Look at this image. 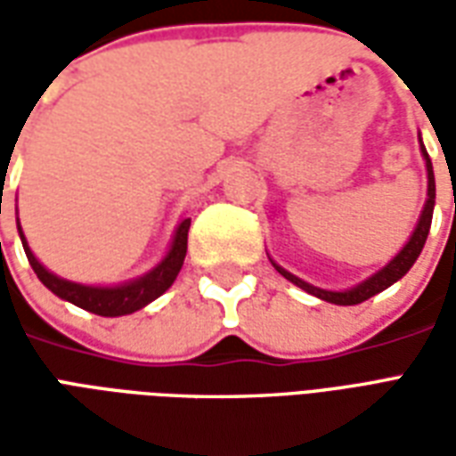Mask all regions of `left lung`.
Returning a JSON list of instances; mask_svg holds the SVG:
<instances>
[{"mask_svg":"<svg viewBox=\"0 0 456 456\" xmlns=\"http://www.w3.org/2000/svg\"><path fill=\"white\" fill-rule=\"evenodd\" d=\"M422 156H425V163H428V202H425V208H422L420 222H418V227H415V232H412L411 241L401 248V254L393 258L388 266L381 268L379 273H373L369 281H363V283H359V286L352 288V290H344V293H332V290H322V288L310 286V283L300 281L297 276L288 273V271H283V268L273 264V266L278 268V273H281V276H286L288 281H290V283H296L297 288H303V290L310 293V296L320 297V300H327V303H335V305H359V303H363V300H369V297L376 296V293H381V290H386L388 286H393L398 278L405 276V273L411 271L412 264L418 261V256H420L422 247H425V239H428V234H430L432 209H435V173H432L430 156H428L425 146H422Z\"/></svg>","mask_w":456,"mask_h":456,"instance_id":"8db88e82","label":"left lung"}]
</instances>
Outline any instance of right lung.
<instances>
[{
  "instance_id": "1",
  "label": "right lung",
  "mask_w": 456,
  "mask_h": 456,
  "mask_svg": "<svg viewBox=\"0 0 456 456\" xmlns=\"http://www.w3.org/2000/svg\"><path fill=\"white\" fill-rule=\"evenodd\" d=\"M188 229L190 219H183L180 222L178 232H175V239H173V247H170L168 256L160 261L159 266L153 268L151 273H146L143 278H136L131 283H124V286L117 288H94V286H80V283H70V281H63V278L53 276L51 271H45L38 258L31 254V248L26 244L24 234H21V227H19V237H21V244H24L26 258L34 268V273L41 278L48 290H53L55 296L63 297L73 305L83 307L87 313H94V315L102 317H119L129 315V313H136L143 305H149L151 300H156L160 293H166L173 281L180 273L183 268V261H185V254H188Z\"/></svg>"
}]
</instances>
